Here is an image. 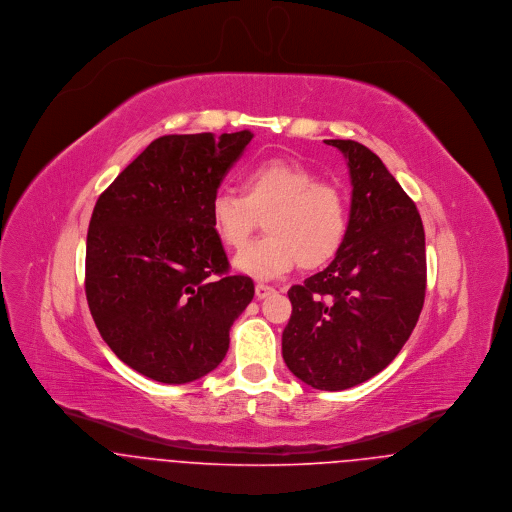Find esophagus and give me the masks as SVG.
I'll use <instances>...</instances> for the list:
<instances>
[{
    "instance_id": "34e87169",
    "label": "esophagus",
    "mask_w": 512,
    "mask_h": 512,
    "mask_svg": "<svg viewBox=\"0 0 512 512\" xmlns=\"http://www.w3.org/2000/svg\"><path fill=\"white\" fill-rule=\"evenodd\" d=\"M270 293H274V288H272V286L256 284V297H258V299H264V297H268Z\"/></svg>"
}]
</instances>
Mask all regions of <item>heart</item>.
Returning <instances> with one entry per match:
<instances>
[{"mask_svg":"<svg viewBox=\"0 0 512 512\" xmlns=\"http://www.w3.org/2000/svg\"><path fill=\"white\" fill-rule=\"evenodd\" d=\"M242 195L219 191L209 207L215 236L226 248H242L264 219L266 236L246 246L236 270L276 278L295 264L317 270L331 262L347 236V205L339 187L290 159H266L240 181Z\"/></svg>","mask_w":512,"mask_h":512,"instance_id":"heart-1","label":"heart"}]
</instances>
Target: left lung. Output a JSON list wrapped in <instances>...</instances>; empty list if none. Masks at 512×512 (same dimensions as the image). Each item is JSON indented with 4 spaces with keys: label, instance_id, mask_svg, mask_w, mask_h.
<instances>
[{
    "label": "left lung",
    "instance_id": "left-lung-1",
    "mask_svg": "<svg viewBox=\"0 0 512 512\" xmlns=\"http://www.w3.org/2000/svg\"><path fill=\"white\" fill-rule=\"evenodd\" d=\"M349 167L347 236L333 262L290 288L282 355L317 390L357 386L390 365L426 297V234L416 203L380 157L353 140H327Z\"/></svg>",
    "mask_w": 512,
    "mask_h": 512
}]
</instances>
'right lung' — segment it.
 Instances as JSON below:
<instances>
[{
  "instance_id": "right-lung-1",
  "label": "right lung",
  "mask_w": 512,
  "mask_h": 512,
  "mask_svg": "<svg viewBox=\"0 0 512 512\" xmlns=\"http://www.w3.org/2000/svg\"><path fill=\"white\" fill-rule=\"evenodd\" d=\"M254 138L242 130L163 136L98 197L86 236L84 290L114 355L163 384L193 382L222 363L228 331L254 297L228 274L209 207Z\"/></svg>"
}]
</instances>
